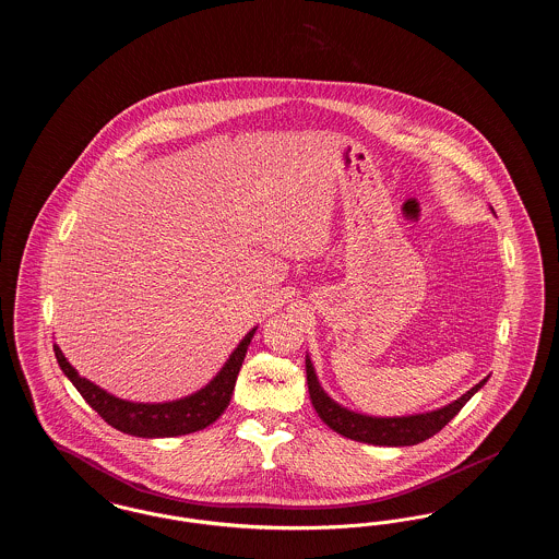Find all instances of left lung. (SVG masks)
<instances>
[{
	"label": "left lung",
	"instance_id": "8db88e82",
	"mask_svg": "<svg viewBox=\"0 0 559 559\" xmlns=\"http://www.w3.org/2000/svg\"><path fill=\"white\" fill-rule=\"evenodd\" d=\"M490 212L495 213V210L490 207ZM306 374H308L310 400H312V406L317 408L320 419L333 431L346 436L349 440L374 444V447H413V444H419L427 438H431L433 433H438L451 421L452 417L469 402L476 392L484 388V383L490 377V374L484 377L461 399L454 400L442 408L427 411L419 415H406V417H372V415L349 411L340 402L331 399L320 385L310 356H306Z\"/></svg>",
	"mask_w": 559,
	"mask_h": 559
}]
</instances>
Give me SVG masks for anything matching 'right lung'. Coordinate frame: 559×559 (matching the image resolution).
<instances>
[{"mask_svg": "<svg viewBox=\"0 0 559 559\" xmlns=\"http://www.w3.org/2000/svg\"><path fill=\"white\" fill-rule=\"evenodd\" d=\"M258 326H253L242 340L235 352L228 356L224 367L215 372L212 381L197 390L194 394H188L185 399L169 400V402H133L112 396L100 385L92 383L90 379L81 377L78 369L67 360L62 349L53 344V354L58 360V367L69 377V381L78 388L83 400L107 421L108 426L138 436V438H174V436H187L192 431L205 429L226 411L233 399V390L237 383L247 347L251 344L253 333Z\"/></svg>", "mask_w": 559, "mask_h": 559, "instance_id": "obj_1", "label": "right lung"}]
</instances>
